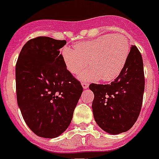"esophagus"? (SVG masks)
I'll return each instance as SVG.
<instances>
[{
  "instance_id": "esophagus-1",
  "label": "esophagus",
  "mask_w": 159,
  "mask_h": 159,
  "mask_svg": "<svg viewBox=\"0 0 159 159\" xmlns=\"http://www.w3.org/2000/svg\"><path fill=\"white\" fill-rule=\"evenodd\" d=\"M88 86H89V84H88V83H85V82H83V83H82V87H83V89H87Z\"/></svg>"
}]
</instances>
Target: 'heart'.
<instances>
[{
	"mask_svg": "<svg viewBox=\"0 0 159 159\" xmlns=\"http://www.w3.org/2000/svg\"><path fill=\"white\" fill-rule=\"evenodd\" d=\"M75 48L64 46L60 53L67 70L73 75L82 73L83 80H115L123 70L129 56L130 46L122 35L107 34L75 44Z\"/></svg>",
	"mask_w": 159,
	"mask_h": 159,
	"instance_id": "heart-1",
	"label": "heart"
}]
</instances>
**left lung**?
Masks as SVG:
<instances>
[{
    "instance_id": "left-lung-1",
    "label": "left lung",
    "mask_w": 159,
    "mask_h": 159,
    "mask_svg": "<svg viewBox=\"0 0 159 159\" xmlns=\"http://www.w3.org/2000/svg\"><path fill=\"white\" fill-rule=\"evenodd\" d=\"M143 62L132 45L123 70L110 84H89L94 93L93 116L105 132L120 134L131 129L138 120L144 93Z\"/></svg>"
}]
</instances>
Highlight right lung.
<instances>
[{
    "instance_id": "add662e5",
    "label": "right lung",
    "mask_w": 159,
    "mask_h": 159,
    "mask_svg": "<svg viewBox=\"0 0 159 159\" xmlns=\"http://www.w3.org/2000/svg\"><path fill=\"white\" fill-rule=\"evenodd\" d=\"M65 44L38 37L26 43L16 62L17 104L28 127L41 138H57L69 127L83 92L62 59Z\"/></svg>"
}]
</instances>
